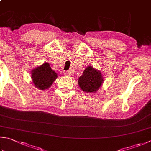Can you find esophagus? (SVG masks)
I'll return each mask as SVG.
<instances>
[{"label":"esophagus","instance_id":"esophagus-1","mask_svg":"<svg viewBox=\"0 0 151 151\" xmlns=\"http://www.w3.org/2000/svg\"><path fill=\"white\" fill-rule=\"evenodd\" d=\"M64 73H65V74H66V75H67V76H70V75H71V73H70V71H65Z\"/></svg>","mask_w":151,"mask_h":151}]
</instances>
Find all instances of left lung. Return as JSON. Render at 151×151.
I'll return each mask as SVG.
<instances>
[{"label": "left lung", "mask_w": 151, "mask_h": 151, "mask_svg": "<svg viewBox=\"0 0 151 151\" xmlns=\"http://www.w3.org/2000/svg\"><path fill=\"white\" fill-rule=\"evenodd\" d=\"M102 81L103 79L101 72L91 66H88L84 70L83 75L79 77L78 83L83 91L95 93L101 86Z\"/></svg>", "instance_id": "left-lung-1"}]
</instances>
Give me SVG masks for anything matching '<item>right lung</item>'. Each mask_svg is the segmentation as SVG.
Wrapping results in <instances>:
<instances>
[{
	"label": "right lung",
	"instance_id": "right-lung-1",
	"mask_svg": "<svg viewBox=\"0 0 151 151\" xmlns=\"http://www.w3.org/2000/svg\"><path fill=\"white\" fill-rule=\"evenodd\" d=\"M31 72V78L34 85L41 90L48 89L58 76L57 73L51 69L50 64L47 62Z\"/></svg>",
	"mask_w": 151,
	"mask_h": 151
}]
</instances>
